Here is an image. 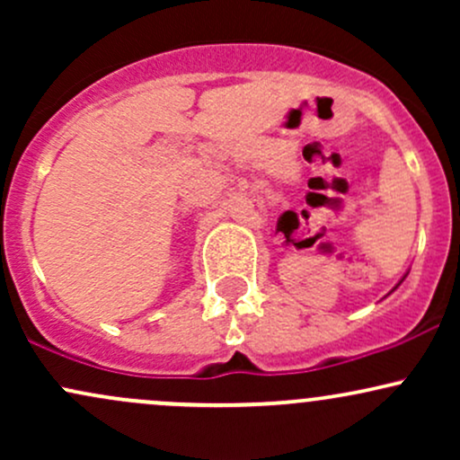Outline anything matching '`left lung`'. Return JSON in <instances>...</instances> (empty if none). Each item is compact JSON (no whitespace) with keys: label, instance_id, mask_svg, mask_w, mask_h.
Wrapping results in <instances>:
<instances>
[{"label":"left lung","instance_id":"left-lung-1","mask_svg":"<svg viewBox=\"0 0 460 460\" xmlns=\"http://www.w3.org/2000/svg\"><path fill=\"white\" fill-rule=\"evenodd\" d=\"M400 283H402V281H400ZM400 283H398V285H400ZM398 285H395V288H398Z\"/></svg>","mask_w":460,"mask_h":460}]
</instances>
